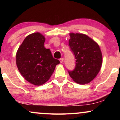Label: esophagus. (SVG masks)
Wrapping results in <instances>:
<instances>
[{
  "label": "esophagus",
  "mask_w": 120,
  "mask_h": 120,
  "mask_svg": "<svg viewBox=\"0 0 120 120\" xmlns=\"http://www.w3.org/2000/svg\"><path fill=\"white\" fill-rule=\"evenodd\" d=\"M59 60H60V63H63V61H64V58H61V59H59Z\"/></svg>",
  "instance_id": "obj_1"
}]
</instances>
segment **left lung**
I'll return each instance as SVG.
<instances>
[{"label": "left lung", "mask_w": 120, "mask_h": 120, "mask_svg": "<svg viewBox=\"0 0 120 120\" xmlns=\"http://www.w3.org/2000/svg\"><path fill=\"white\" fill-rule=\"evenodd\" d=\"M69 46L75 59L73 71H68L73 80L83 85L93 80L102 65V54L96 42L83 34L70 33Z\"/></svg>", "instance_id": "obj_1"}]
</instances>
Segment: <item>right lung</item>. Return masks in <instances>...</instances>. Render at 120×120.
Segmentation results:
<instances>
[{"mask_svg": "<svg viewBox=\"0 0 120 120\" xmlns=\"http://www.w3.org/2000/svg\"><path fill=\"white\" fill-rule=\"evenodd\" d=\"M45 38L34 33L25 38L16 53V64L25 79L37 86L47 81L60 61L44 46Z\"/></svg>", "mask_w": 120, "mask_h": 120, "instance_id": "1", "label": "right lung"}]
</instances>
